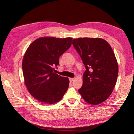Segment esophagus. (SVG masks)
Returning a JSON list of instances; mask_svg holds the SVG:
<instances>
[{"instance_id":"1","label":"esophagus","mask_w":134,"mask_h":134,"mask_svg":"<svg viewBox=\"0 0 134 134\" xmlns=\"http://www.w3.org/2000/svg\"><path fill=\"white\" fill-rule=\"evenodd\" d=\"M69 79V81H70L72 82V81H73V80H74L75 79H74V78H70Z\"/></svg>"}]
</instances>
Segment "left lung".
Listing matches in <instances>:
<instances>
[{
  "label": "left lung",
  "mask_w": 134,
  "mask_h": 134,
  "mask_svg": "<svg viewBox=\"0 0 134 134\" xmlns=\"http://www.w3.org/2000/svg\"><path fill=\"white\" fill-rule=\"evenodd\" d=\"M73 41L86 68L79 92L87 103L99 104L109 97L116 83L118 67L115 54L102 38H79Z\"/></svg>",
  "instance_id": "1"
}]
</instances>
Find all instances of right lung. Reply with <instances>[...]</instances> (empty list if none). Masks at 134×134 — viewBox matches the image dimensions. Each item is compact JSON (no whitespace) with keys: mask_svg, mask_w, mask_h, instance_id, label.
I'll use <instances>...</instances> for the list:
<instances>
[{"mask_svg":"<svg viewBox=\"0 0 134 134\" xmlns=\"http://www.w3.org/2000/svg\"><path fill=\"white\" fill-rule=\"evenodd\" d=\"M72 38L41 37L27 49L22 62L25 84L30 94L44 104L60 101L69 86V79L55 73L54 67L72 45Z\"/></svg>","mask_w":134,"mask_h":134,"instance_id":"obj_1","label":"right lung"}]
</instances>
